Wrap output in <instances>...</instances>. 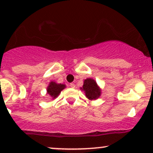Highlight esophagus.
Masks as SVG:
<instances>
[{
  "mask_svg": "<svg viewBox=\"0 0 153 153\" xmlns=\"http://www.w3.org/2000/svg\"><path fill=\"white\" fill-rule=\"evenodd\" d=\"M70 86H71V88H74L75 85V84L73 83V82H71V83H70Z\"/></svg>",
  "mask_w": 153,
  "mask_h": 153,
  "instance_id": "obj_1",
  "label": "esophagus"
}]
</instances>
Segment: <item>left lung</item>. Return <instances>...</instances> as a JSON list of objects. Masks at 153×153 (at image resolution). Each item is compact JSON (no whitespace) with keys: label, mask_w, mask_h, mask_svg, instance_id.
Returning <instances> with one entry per match:
<instances>
[{"label":"left lung","mask_w":153,"mask_h":153,"mask_svg":"<svg viewBox=\"0 0 153 153\" xmlns=\"http://www.w3.org/2000/svg\"><path fill=\"white\" fill-rule=\"evenodd\" d=\"M80 89L84 91L87 99L91 101L99 99L101 95V89L98 85L96 80L91 78L84 80L83 85Z\"/></svg>","instance_id":"obj_1"}]
</instances>
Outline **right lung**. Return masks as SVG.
Instances as JSON below:
<instances>
[{"instance_id":"1","label":"right lung","mask_w":153,"mask_h":153,"mask_svg":"<svg viewBox=\"0 0 153 153\" xmlns=\"http://www.w3.org/2000/svg\"><path fill=\"white\" fill-rule=\"evenodd\" d=\"M65 88H66L65 84L57 83L54 81H51L47 88V94L52 98V99H54L59 96Z\"/></svg>"}]
</instances>
